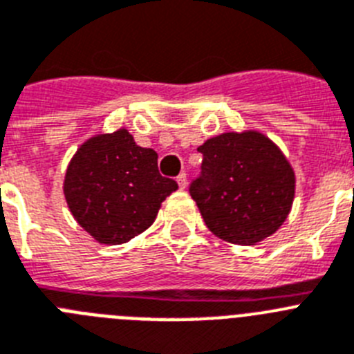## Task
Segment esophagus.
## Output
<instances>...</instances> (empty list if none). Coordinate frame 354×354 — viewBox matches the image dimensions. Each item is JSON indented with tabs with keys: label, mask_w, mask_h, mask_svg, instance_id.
Wrapping results in <instances>:
<instances>
[{
	"label": "esophagus",
	"mask_w": 354,
	"mask_h": 354,
	"mask_svg": "<svg viewBox=\"0 0 354 354\" xmlns=\"http://www.w3.org/2000/svg\"><path fill=\"white\" fill-rule=\"evenodd\" d=\"M176 181H178V187H180V189H187V174L185 173H181L180 176L176 178Z\"/></svg>",
	"instance_id": "34e87169"
}]
</instances>
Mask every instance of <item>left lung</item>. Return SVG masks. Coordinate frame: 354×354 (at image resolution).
<instances>
[{
	"label": "left lung",
	"mask_w": 354,
	"mask_h": 354,
	"mask_svg": "<svg viewBox=\"0 0 354 354\" xmlns=\"http://www.w3.org/2000/svg\"><path fill=\"white\" fill-rule=\"evenodd\" d=\"M198 151L201 176L189 190L208 230L239 245L278 232L296 194V174L283 151L257 130L221 133Z\"/></svg>",
	"instance_id": "left-lung-1"
}]
</instances>
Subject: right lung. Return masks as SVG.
Wrapping results in <instances>:
<instances>
[{"label": "right lung", "mask_w": 354, "mask_h": 354, "mask_svg": "<svg viewBox=\"0 0 354 354\" xmlns=\"http://www.w3.org/2000/svg\"><path fill=\"white\" fill-rule=\"evenodd\" d=\"M178 183L158 173L155 149L135 144L130 131L100 133L71 158L64 196L76 223L100 244H124L156 219Z\"/></svg>", "instance_id": "1"}]
</instances>
